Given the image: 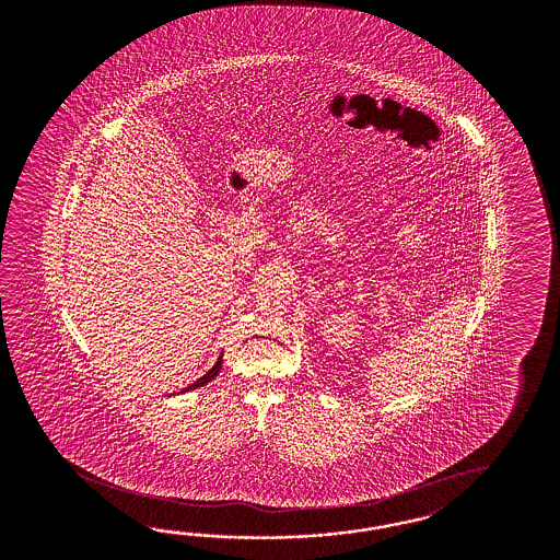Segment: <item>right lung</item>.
Masks as SVG:
<instances>
[{
    "label": "right lung",
    "instance_id": "right-lung-1",
    "mask_svg": "<svg viewBox=\"0 0 560 560\" xmlns=\"http://www.w3.org/2000/svg\"><path fill=\"white\" fill-rule=\"evenodd\" d=\"M220 366H222V357L218 359V363L213 364L212 369L203 375V377L197 378L196 383H191L187 389H183V392H189V389H197V387H201V385H206V383H210L218 373H220Z\"/></svg>",
    "mask_w": 560,
    "mask_h": 560
}]
</instances>
